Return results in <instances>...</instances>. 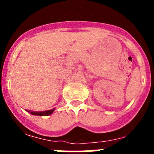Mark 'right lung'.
<instances>
[{
  "mask_svg": "<svg viewBox=\"0 0 154 154\" xmlns=\"http://www.w3.org/2000/svg\"><path fill=\"white\" fill-rule=\"evenodd\" d=\"M55 109H52L47 110V111H42V112H33V111H30V110L27 109L28 112H29L31 115L35 116H49L55 111Z\"/></svg>",
  "mask_w": 154,
  "mask_h": 154,
  "instance_id": "right-lung-1",
  "label": "right lung"
}]
</instances>
